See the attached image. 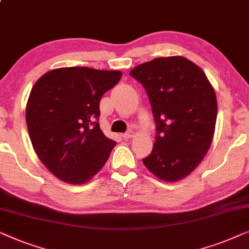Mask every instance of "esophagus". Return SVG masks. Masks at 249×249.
<instances>
[{"label": "esophagus", "mask_w": 249, "mask_h": 249, "mask_svg": "<svg viewBox=\"0 0 249 249\" xmlns=\"http://www.w3.org/2000/svg\"><path fill=\"white\" fill-rule=\"evenodd\" d=\"M134 134H135V133L133 132V131H128V132L124 133V134H122V136H123V139H125V140H128V139L133 138V136H134Z\"/></svg>", "instance_id": "34e87169"}]
</instances>
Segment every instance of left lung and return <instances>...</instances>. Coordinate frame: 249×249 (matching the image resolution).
I'll list each match as a JSON object with an SVG mask.
<instances>
[{
	"mask_svg": "<svg viewBox=\"0 0 249 249\" xmlns=\"http://www.w3.org/2000/svg\"><path fill=\"white\" fill-rule=\"evenodd\" d=\"M148 93L157 125L151 155L142 159L163 181L188 176L208 153L218 104L203 70L183 56L158 57L129 72Z\"/></svg>",
	"mask_w": 249,
	"mask_h": 249,
	"instance_id": "8db88e82",
	"label": "left lung"
}]
</instances>
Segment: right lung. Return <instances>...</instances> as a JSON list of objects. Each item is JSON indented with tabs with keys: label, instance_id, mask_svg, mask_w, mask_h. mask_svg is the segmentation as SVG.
<instances>
[{
	"label": "right lung",
	"instance_id": "add662e5",
	"mask_svg": "<svg viewBox=\"0 0 249 249\" xmlns=\"http://www.w3.org/2000/svg\"><path fill=\"white\" fill-rule=\"evenodd\" d=\"M122 78L121 71L83 66L41 75L30 91L26 121L31 144L44 166L65 183L89 181L116 142L101 131L99 103Z\"/></svg>",
	"mask_w": 249,
	"mask_h": 249
}]
</instances>
